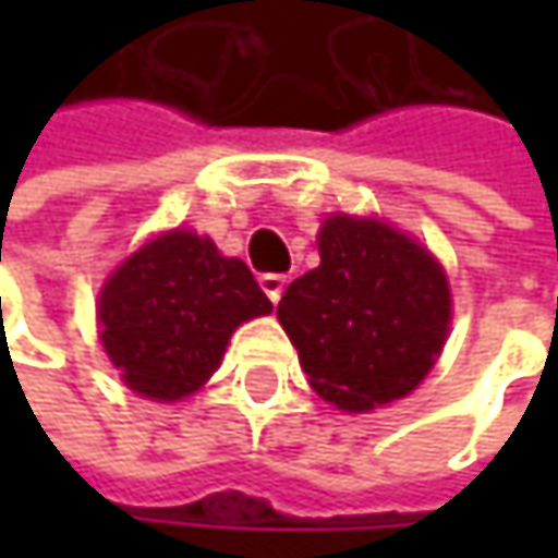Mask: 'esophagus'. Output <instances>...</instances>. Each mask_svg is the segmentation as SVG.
<instances>
[{
	"label": "esophagus",
	"instance_id": "1",
	"mask_svg": "<svg viewBox=\"0 0 558 558\" xmlns=\"http://www.w3.org/2000/svg\"><path fill=\"white\" fill-rule=\"evenodd\" d=\"M283 283H287V278L283 275H262V290L268 293V300L271 303H278L280 293H283Z\"/></svg>",
	"mask_w": 558,
	"mask_h": 558
}]
</instances>
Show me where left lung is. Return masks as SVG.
I'll return each mask as SVG.
<instances>
[{
    "instance_id": "left-lung-1",
    "label": "left lung",
    "mask_w": 558,
    "mask_h": 558,
    "mask_svg": "<svg viewBox=\"0 0 558 558\" xmlns=\"http://www.w3.org/2000/svg\"><path fill=\"white\" fill-rule=\"evenodd\" d=\"M449 316L436 258L385 222L352 216L323 222L319 268L278 303L313 390L342 410L407 397L433 368Z\"/></svg>"
}]
</instances>
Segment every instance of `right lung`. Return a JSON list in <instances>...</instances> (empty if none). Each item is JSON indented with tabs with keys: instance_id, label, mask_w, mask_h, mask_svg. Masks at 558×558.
I'll return each instance as SVG.
<instances>
[{
	"instance_id": "right-lung-1",
	"label": "right lung",
	"mask_w": 558,
	"mask_h": 558,
	"mask_svg": "<svg viewBox=\"0 0 558 558\" xmlns=\"http://www.w3.org/2000/svg\"><path fill=\"white\" fill-rule=\"evenodd\" d=\"M265 313L271 300L245 262L193 232H168L106 280L99 336L129 388L180 400L219 368L235 326Z\"/></svg>"
}]
</instances>
